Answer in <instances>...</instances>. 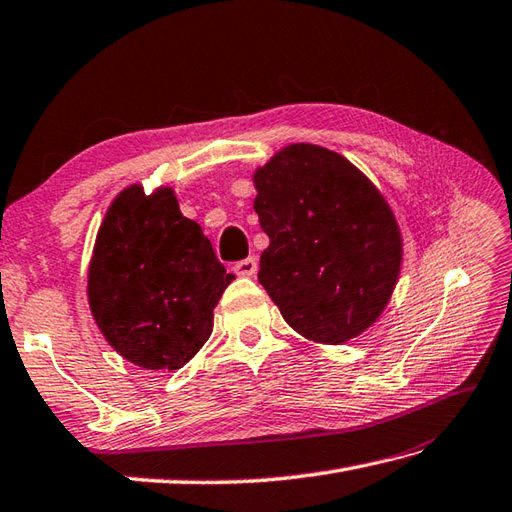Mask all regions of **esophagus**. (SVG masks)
<instances>
[{
    "label": "esophagus",
    "instance_id": "34e87169",
    "mask_svg": "<svg viewBox=\"0 0 512 512\" xmlns=\"http://www.w3.org/2000/svg\"><path fill=\"white\" fill-rule=\"evenodd\" d=\"M256 269H258V260L254 256L238 260V263L234 265V271L238 276H254Z\"/></svg>",
    "mask_w": 512,
    "mask_h": 512
}]
</instances>
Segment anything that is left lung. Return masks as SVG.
Instances as JSON below:
<instances>
[{
  "mask_svg": "<svg viewBox=\"0 0 512 512\" xmlns=\"http://www.w3.org/2000/svg\"><path fill=\"white\" fill-rule=\"evenodd\" d=\"M260 227L258 283L291 329L340 344L387 307L402 238L387 201L344 156L296 143L254 174Z\"/></svg>",
  "mask_w": 512,
  "mask_h": 512,
  "instance_id": "1",
  "label": "left lung"
}]
</instances>
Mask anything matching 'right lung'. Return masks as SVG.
<instances>
[{"instance_id": "1", "label": "right lung", "mask_w": 512, "mask_h": 512, "mask_svg": "<svg viewBox=\"0 0 512 512\" xmlns=\"http://www.w3.org/2000/svg\"><path fill=\"white\" fill-rule=\"evenodd\" d=\"M172 190H123L103 218L88 271L90 309L125 360L181 369L210 338L214 307L232 283Z\"/></svg>"}]
</instances>
